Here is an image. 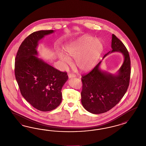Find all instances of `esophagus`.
Listing matches in <instances>:
<instances>
[{"instance_id":"esophagus-1","label":"esophagus","mask_w":146,"mask_h":146,"mask_svg":"<svg viewBox=\"0 0 146 146\" xmlns=\"http://www.w3.org/2000/svg\"><path fill=\"white\" fill-rule=\"evenodd\" d=\"M75 75L74 74H68V78L71 79V78H75Z\"/></svg>"}]
</instances>
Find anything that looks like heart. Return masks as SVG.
I'll use <instances>...</instances> for the list:
<instances>
[{
	"mask_svg": "<svg viewBox=\"0 0 146 146\" xmlns=\"http://www.w3.org/2000/svg\"><path fill=\"white\" fill-rule=\"evenodd\" d=\"M103 50L102 42L92 36H84L65 46V50L71 57L75 58V65L81 71L92 70L97 64ZM58 57L65 65L71 64V58L62 52Z\"/></svg>",
	"mask_w": 146,
	"mask_h": 146,
	"instance_id": "1",
	"label": "heart"
}]
</instances>
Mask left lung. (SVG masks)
Instances as JSON below:
<instances>
[{"label":"left lung","instance_id":"1","mask_svg":"<svg viewBox=\"0 0 146 146\" xmlns=\"http://www.w3.org/2000/svg\"><path fill=\"white\" fill-rule=\"evenodd\" d=\"M111 50L109 54L120 52L124 62L115 74L101 68L102 61L92 71L82 76L81 103L84 109L93 114L106 112L117 104L126 92L131 75V62L128 51L114 34L112 35Z\"/></svg>","mask_w":146,"mask_h":146}]
</instances>
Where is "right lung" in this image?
Here are the masks:
<instances>
[{
  "mask_svg": "<svg viewBox=\"0 0 146 146\" xmlns=\"http://www.w3.org/2000/svg\"><path fill=\"white\" fill-rule=\"evenodd\" d=\"M54 32L33 33L22 42L15 57V75L21 95L41 111L52 110L59 106L62 88L68 80L66 72L58 71L37 57L40 40Z\"/></svg>",
  "mask_w": 146,
  "mask_h": 146,
  "instance_id": "right-lung-1",
  "label": "right lung"
}]
</instances>
